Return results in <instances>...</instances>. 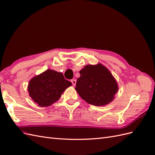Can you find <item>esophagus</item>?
<instances>
[{
  "label": "esophagus",
  "instance_id": "obj_1",
  "mask_svg": "<svg viewBox=\"0 0 155 155\" xmlns=\"http://www.w3.org/2000/svg\"><path fill=\"white\" fill-rule=\"evenodd\" d=\"M71 82H72V84H73V86H75V85H76L77 81H76V80H75V79H72V80H71Z\"/></svg>",
  "mask_w": 155,
  "mask_h": 155
}]
</instances>
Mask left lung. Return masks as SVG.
Returning a JSON list of instances; mask_svg holds the SVG:
<instances>
[{"label":"left lung","mask_w":155,"mask_h":155,"mask_svg":"<svg viewBox=\"0 0 155 155\" xmlns=\"http://www.w3.org/2000/svg\"><path fill=\"white\" fill-rule=\"evenodd\" d=\"M76 88L79 96L89 104L105 105L111 102L118 91L115 79L105 67L88 65L80 71Z\"/></svg>","instance_id":"1"}]
</instances>
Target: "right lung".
I'll use <instances>...</instances> for the list:
<instances>
[{"mask_svg": "<svg viewBox=\"0 0 155 155\" xmlns=\"http://www.w3.org/2000/svg\"><path fill=\"white\" fill-rule=\"evenodd\" d=\"M71 86L61 73L48 69L30 81L29 96L39 106L47 107L58 101L64 90Z\"/></svg>", "mask_w": 155, "mask_h": 155, "instance_id": "right-lung-1", "label": "right lung"}]
</instances>
